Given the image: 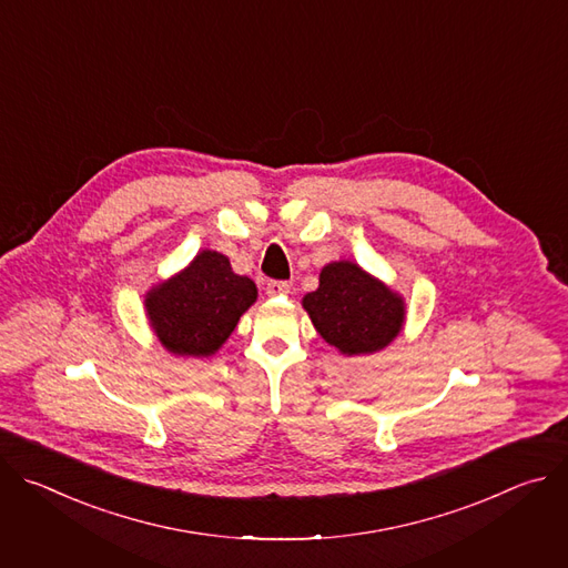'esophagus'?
Returning <instances> with one entry per match:
<instances>
[{"mask_svg":"<svg viewBox=\"0 0 568 568\" xmlns=\"http://www.w3.org/2000/svg\"><path fill=\"white\" fill-rule=\"evenodd\" d=\"M265 290H267V294H270V296L287 294V292H290V283H287V281H270Z\"/></svg>","mask_w":568,"mask_h":568,"instance_id":"1","label":"esophagus"}]
</instances>
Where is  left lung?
Returning a JSON list of instances; mask_svg holds the SVG:
<instances>
[{
    "label": "left lung",
    "instance_id": "left-lung-1",
    "mask_svg": "<svg viewBox=\"0 0 568 568\" xmlns=\"http://www.w3.org/2000/svg\"><path fill=\"white\" fill-rule=\"evenodd\" d=\"M316 333L344 355L388 346L404 321V303L384 283L348 261L321 270L318 287L303 296Z\"/></svg>",
    "mask_w": 568,
    "mask_h": 568
}]
</instances>
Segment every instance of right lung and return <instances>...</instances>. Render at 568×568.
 <instances>
[{
    "instance_id": "obj_1",
    "label": "right lung",
    "mask_w": 568,
    "mask_h": 568,
    "mask_svg": "<svg viewBox=\"0 0 568 568\" xmlns=\"http://www.w3.org/2000/svg\"><path fill=\"white\" fill-rule=\"evenodd\" d=\"M256 294L254 281L233 274L226 256L202 252L182 274L148 292L145 310L171 353L209 357L229 339Z\"/></svg>"
}]
</instances>
